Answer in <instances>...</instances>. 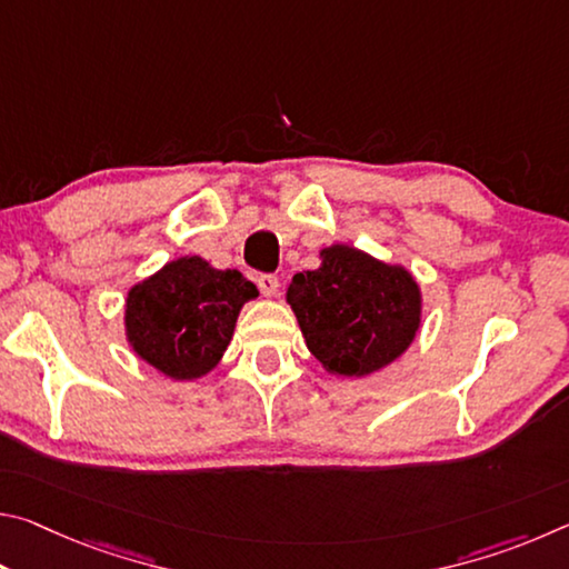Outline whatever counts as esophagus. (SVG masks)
<instances>
[{"instance_id":"esophagus-1","label":"esophagus","mask_w":569,"mask_h":569,"mask_svg":"<svg viewBox=\"0 0 569 569\" xmlns=\"http://www.w3.org/2000/svg\"><path fill=\"white\" fill-rule=\"evenodd\" d=\"M256 283H258V288H261V293L263 296H268V298H273L276 293H278V278L276 276H271V273H263V276H258L256 278Z\"/></svg>"}]
</instances>
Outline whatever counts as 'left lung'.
<instances>
[{
    "instance_id": "1",
    "label": "left lung",
    "mask_w": 569,
    "mask_h": 569,
    "mask_svg": "<svg viewBox=\"0 0 569 569\" xmlns=\"http://www.w3.org/2000/svg\"><path fill=\"white\" fill-rule=\"evenodd\" d=\"M319 256L321 266L296 273L286 291L308 351L336 377H369L397 361L421 326L413 276L343 243Z\"/></svg>"
}]
</instances>
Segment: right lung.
Here are the masks:
<instances>
[{
    "instance_id": "right-lung-1",
    "label": "right lung",
    "mask_w": 569,
    "mask_h": 569,
    "mask_svg": "<svg viewBox=\"0 0 569 569\" xmlns=\"http://www.w3.org/2000/svg\"><path fill=\"white\" fill-rule=\"evenodd\" d=\"M256 296L238 271L182 256L130 288L124 333L152 369L176 381L200 379L223 359L240 308Z\"/></svg>"
}]
</instances>
